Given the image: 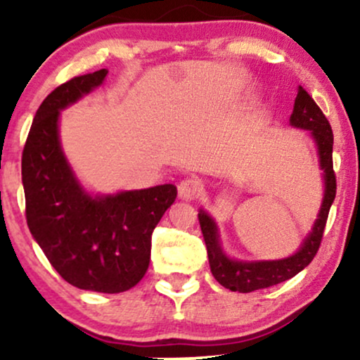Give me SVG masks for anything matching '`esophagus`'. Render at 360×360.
Returning <instances> with one entry per match:
<instances>
[{
  "instance_id": "34e87169",
  "label": "esophagus",
  "mask_w": 360,
  "mask_h": 360,
  "mask_svg": "<svg viewBox=\"0 0 360 360\" xmlns=\"http://www.w3.org/2000/svg\"><path fill=\"white\" fill-rule=\"evenodd\" d=\"M201 189H203L201 181L191 177V179H186L179 184V188H177V196H179L183 201H191L194 198L200 196Z\"/></svg>"
}]
</instances>
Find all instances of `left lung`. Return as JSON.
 I'll return each instance as SVG.
<instances>
[{"instance_id":"obj_1","label":"left lung","mask_w":360,"mask_h":360,"mask_svg":"<svg viewBox=\"0 0 360 360\" xmlns=\"http://www.w3.org/2000/svg\"><path fill=\"white\" fill-rule=\"evenodd\" d=\"M289 125L309 131V137L315 143L318 166H320L321 181H323V198H321L316 220L313 221L311 230L303 238V242H301L295 254L283 259L242 260L230 257L226 254L225 249H223L217 220L205 208H200L198 220H200L206 250H208L210 269H212L213 278L230 291L252 292L255 289L271 288L274 284L283 283V281L295 278L315 257L321 237H323L326 218H328L330 206L335 200L337 191L332 162L333 134L328 120L325 118V115L318 108L313 98L301 86H298V94H296L295 108H292L291 117H289Z\"/></svg>"}]
</instances>
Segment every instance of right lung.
Instances as JSON below:
<instances>
[{
    "instance_id": "add662e5",
    "label": "right lung",
    "mask_w": 360,
    "mask_h": 360,
    "mask_svg": "<svg viewBox=\"0 0 360 360\" xmlns=\"http://www.w3.org/2000/svg\"><path fill=\"white\" fill-rule=\"evenodd\" d=\"M106 69L74 77L37 110L22 155L27 225L52 267L72 286L123 292L146 276L152 232L174 203V184L93 193L60 143L62 110L105 82Z\"/></svg>"
}]
</instances>
